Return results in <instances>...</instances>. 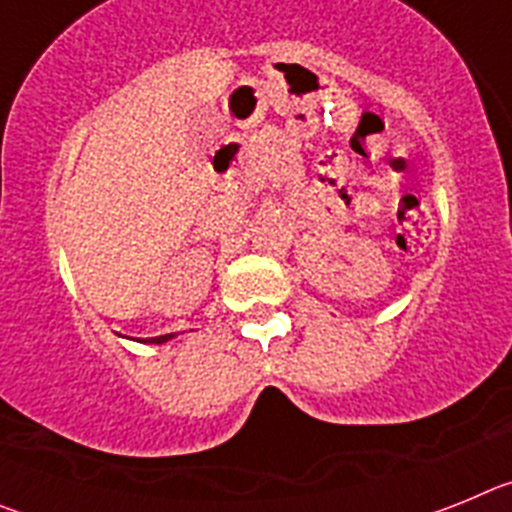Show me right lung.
Segmentation results:
<instances>
[{"label": "right lung", "instance_id": "obj_1", "mask_svg": "<svg viewBox=\"0 0 512 512\" xmlns=\"http://www.w3.org/2000/svg\"><path fill=\"white\" fill-rule=\"evenodd\" d=\"M176 336H179V333H166V336H156V338H135V341H140V343H151V346H161V343L174 341Z\"/></svg>", "mask_w": 512, "mask_h": 512}]
</instances>
